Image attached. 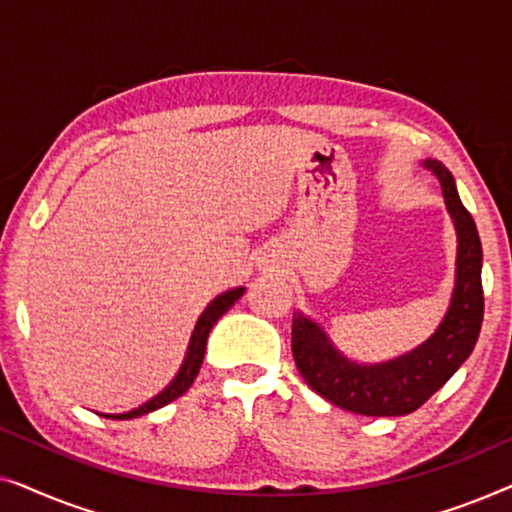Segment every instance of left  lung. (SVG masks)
<instances>
[{"mask_svg": "<svg viewBox=\"0 0 512 512\" xmlns=\"http://www.w3.org/2000/svg\"><path fill=\"white\" fill-rule=\"evenodd\" d=\"M443 188L447 212L457 228V286L443 324L422 347L380 366L347 361L326 333L303 314H293L291 352L307 387L342 410L366 417L408 415L429 401L478 342L482 296V244L473 216L461 205L450 170L440 160H426Z\"/></svg>", "mask_w": 512, "mask_h": 512, "instance_id": "left-lung-1", "label": "left lung"}]
</instances>
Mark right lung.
<instances>
[{
	"instance_id": "add662e5",
	"label": "right lung",
	"mask_w": 512,
	"mask_h": 512,
	"mask_svg": "<svg viewBox=\"0 0 512 512\" xmlns=\"http://www.w3.org/2000/svg\"><path fill=\"white\" fill-rule=\"evenodd\" d=\"M244 293V289H233V291H226L221 293L219 298L212 300V303L207 305V310L200 314L198 324H195V331H193V338H191V345H188V352H186V359H184V366L179 368V373L174 380L170 382V387H165L160 391L158 396H153L149 403L139 405V408L130 410V412H123V415H102V417H111V419H132V417H139V415H146V412H153L158 408H163V405L172 403L174 398H179L181 394H186L188 387H191L195 377H198V370L202 366V359H205V349H207V335L212 331V326L219 321L223 314H226L230 307L235 305V300L240 298Z\"/></svg>"
}]
</instances>
